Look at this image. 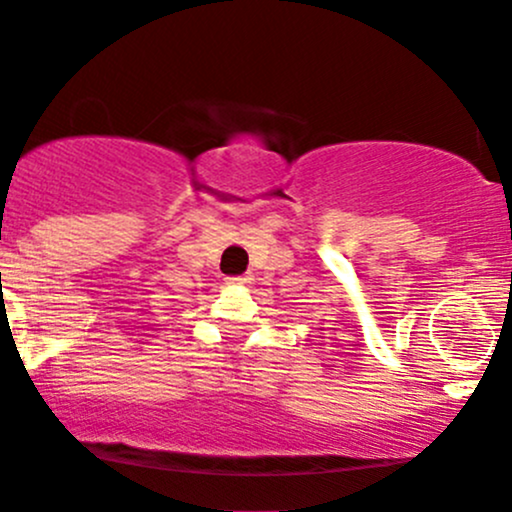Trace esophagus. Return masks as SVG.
<instances>
[{"mask_svg": "<svg viewBox=\"0 0 512 512\" xmlns=\"http://www.w3.org/2000/svg\"><path fill=\"white\" fill-rule=\"evenodd\" d=\"M228 284H242V286H247V284H251V277H249V275H237V277H228Z\"/></svg>", "mask_w": 512, "mask_h": 512, "instance_id": "obj_1", "label": "esophagus"}]
</instances>
